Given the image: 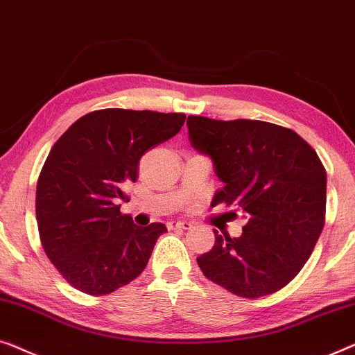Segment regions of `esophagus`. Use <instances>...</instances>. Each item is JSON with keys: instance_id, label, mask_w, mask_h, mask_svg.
<instances>
[{"instance_id": "34e87169", "label": "esophagus", "mask_w": 355, "mask_h": 355, "mask_svg": "<svg viewBox=\"0 0 355 355\" xmlns=\"http://www.w3.org/2000/svg\"><path fill=\"white\" fill-rule=\"evenodd\" d=\"M191 227V223L187 222V220H172L168 222V228L171 230H188Z\"/></svg>"}]
</instances>
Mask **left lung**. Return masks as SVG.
<instances>
[{
	"mask_svg": "<svg viewBox=\"0 0 355 355\" xmlns=\"http://www.w3.org/2000/svg\"><path fill=\"white\" fill-rule=\"evenodd\" d=\"M191 146L211 157L223 183L212 206L241 211V236L216 234L198 257L204 275L241 297L277 293L301 272L325 225L327 172L293 130L262 121L188 116Z\"/></svg>",
	"mask_w": 355,
	"mask_h": 355,
	"instance_id": "obj_1",
	"label": "left lung"
}]
</instances>
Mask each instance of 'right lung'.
I'll return each mask as SVG.
<instances>
[{
  "instance_id": "1",
  "label": "right lung",
  "mask_w": 355,
  "mask_h": 355,
  "mask_svg": "<svg viewBox=\"0 0 355 355\" xmlns=\"http://www.w3.org/2000/svg\"><path fill=\"white\" fill-rule=\"evenodd\" d=\"M184 114L101 109L73 122L37 183V223L49 261L80 291L103 296L144 270L164 223L138 227L119 201L139 159L182 130Z\"/></svg>"
}]
</instances>
